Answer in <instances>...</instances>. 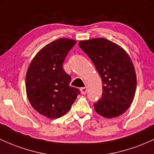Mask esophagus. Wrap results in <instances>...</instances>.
Masks as SVG:
<instances>
[{
	"instance_id": "34e87169",
	"label": "esophagus",
	"mask_w": 154,
	"mask_h": 154,
	"mask_svg": "<svg viewBox=\"0 0 154 154\" xmlns=\"http://www.w3.org/2000/svg\"><path fill=\"white\" fill-rule=\"evenodd\" d=\"M80 91H81V93H82V94H86V93H87V91H88L87 87L81 88H80Z\"/></svg>"
}]
</instances>
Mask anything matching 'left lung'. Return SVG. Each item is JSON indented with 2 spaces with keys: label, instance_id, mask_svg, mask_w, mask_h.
I'll use <instances>...</instances> for the list:
<instances>
[{
  "label": "left lung",
  "instance_id": "left-lung-1",
  "mask_svg": "<svg viewBox=\"0 0 154 154\" xmlns=\"http://www.w3.org/2000/svg\"><path fill=\"white\" fill-rule=\"evenodd\" d=\"M79 46L94 63L103 83L101 98L94 103L95 111L106 118L122 115L132 103L137 86L130 56L119 45L105 38L82 40Z\"/></svg>",
  "mask_w": 154,
  "mask_h": 154
}]
</instances>
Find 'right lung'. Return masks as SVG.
<instances>
[{"mask_svg": "<svg viewBox=\"0 0 154 154\" xmlns=\"http://www.w3.org/2000/svg\"><path fill=\"white\" fill-rule=\"evenodd\" d=\"M76 41L60 38L48 44L35 56L26 75V91L34 109L49 119L61 117L71 109L80 91L69 85L71 77L63 63Z\"/></svg>", "mask_w": 154, "mask_h": 154, "instance_id": "add662e5", "label": "right lung"}]
</instances>
